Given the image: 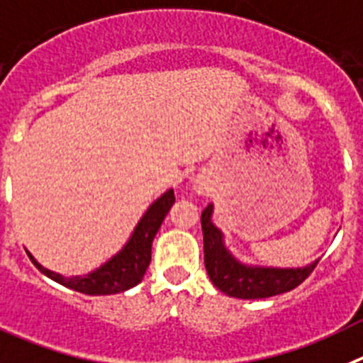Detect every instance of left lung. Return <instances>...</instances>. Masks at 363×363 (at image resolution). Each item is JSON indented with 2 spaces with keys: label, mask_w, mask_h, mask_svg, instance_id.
Here are the masks:
<instances>
[{
  "label": "left lung",
  "mask_w": 363,
  "mask_h": 363,
  "mask_svg": "<svg viewBox=\"0 0 363 363\" xmlns=\"http://www.w3.org/2000/svg\"><path fill=\"white\" fill-rule=\"evenodd\" d=\"M213 204H208L201 215L204 235V266L211 282L222 293L235 298H267L291 291L308 279L318 260L303 267H264L244 264L231 255L224 242V233L211 220Z\"/></svg>",
  "instance_id": "left-lung-1"
}]
</instances>
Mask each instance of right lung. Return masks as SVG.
<instances>
[{
    "label": "right lung",
    "mask_w": 363,
    "mask_h": 363,
    "mask_svg": "<svg viewBox=\"0 0 363 363\" xmlns=\"http://www.w3.org/2000/svg\"><path fill=\"white\" fill-rule=\"evenodd\" d=\"M174 202V189H168L157 201H153L141 217V220L137 222V226L133 228L128 242L121 247L112 259L101 264L97 269L90 271L88 275L63 277L60 273H54V271L43 267L28 251L27 253L32 262H34V266L43 275L55 280L61 286L70 287L74 291L84 293V295H116V293H123L130 287L137 286L145 277L150 260H152L153 238L157 235L159 228H161L162 220L168 215Z\"/></svg>",
    "instance_id": "obj_1"
}]
</instances>
